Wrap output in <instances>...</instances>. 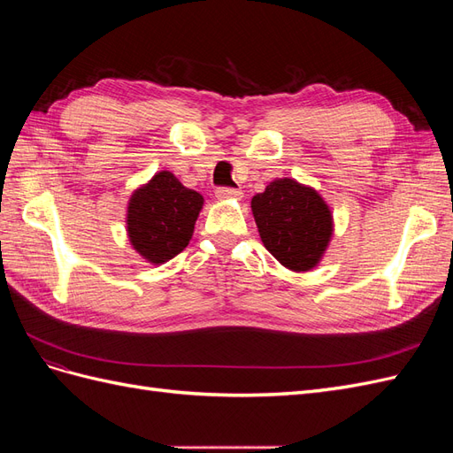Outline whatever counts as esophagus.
I'll list each match as a JSON object with an SVG mask.
<instances>
[{
	"label": "esophagus",
	"instance_id": "1",
	"mask_svg": "<svg viewBox=\"0 0 453 453\" xmlns=\"http://www.w3.org/2000/svg\"><path fill=\"white\" fill-rule=\"evenodd\" d=\"M242 190L240 188H230V187H219L215 196L219 200H240L242 198Z\"/></svg>",
	"mask_w": 453,
	"mask_h": 453
}]
</instances>
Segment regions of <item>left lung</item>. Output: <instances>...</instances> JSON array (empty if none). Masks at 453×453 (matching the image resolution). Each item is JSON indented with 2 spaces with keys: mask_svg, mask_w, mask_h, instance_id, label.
I'll use <instances>...</instances> for the list:
<instances>
[{
  "mask_svg": "<svg viewBox=\"0 0 453 453\" xmlns=\"http://www.w3.org/2000/svg\"><path fill=\"white\" fill-rule=\"evenodd\" d=\"M265 248L293 272L319 263L333 236V213L311 187L289 177L272 181L251 200Z\"/></svg>",
  "mask_w": 453,
  "mask_h": 453,
  "instance_id": "8db88e82",
  "label": "left lung"
}]
</instances>
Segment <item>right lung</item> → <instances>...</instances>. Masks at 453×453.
Wrapping results in <instances>:
<instances>
[{
  "instance_id": "right-lung-1",
  "label": "right lung",
  "mask_w": 453,
  "mask_h": 453,
  "mask_svg": "<svg viewBox=\"0 0 453 453\" xmlns=\"http://www.w3.org/2000/svg\"><path fill=\"white\" fill-rule=\"evenodd\" d=\"M203 198L172 172H158L128 202V238L145 260L162 265L180 255L193 238Z\"/></svg>"
}]
</instances>
